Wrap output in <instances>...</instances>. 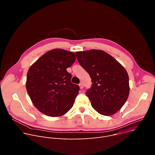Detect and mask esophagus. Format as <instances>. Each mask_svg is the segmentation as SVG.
Returning <instances> with one entry per match:
<instances>
[{"mask_svg":"<svg viewBox=\"0 0 155 155\" xmlns=\"http://www.w3.org/2000/svg\"><path fill=\"white\" fill-rule=\"evenodd\" d=\"M79 86H80V88L81 90H83V83H80L79 84Z\"/></svg>","mask_w":155,"mask_h":155,"instance_id":"obj_1","label":"esophagus"}]
</instances>
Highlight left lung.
<instances>
[{"mask_svg":"<svg viewBox=\"0 0 155 155\" xmlns=\"http://www.w3.org/2000/svg\"><path fill=\"white\" fill-rule=\"evenodd\" d=\"M79 64L89 74L92 87L86 94L99 114L111 116L124 105L129 94V76L114 58L100 50L75 52Z\"/></svg>","mask_w":155,"mask_h":155,"instance_id":"8db88e82","label":"left lung"}]
</instances>
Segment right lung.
Wrapping results in <instances>:
<instances>
[{"instance_id": "add662e5", "label": "right lung", "mask_w": 155, "mask_h": 155, "mask_svg": "<svg viewBox=\"0 0 155 155\" xmlns=\"http://www.w3.org/2000/svg\"><path fill=\"white\" fill-rule=\"evenodd\" d=\"M76 59L75 54L62 49L47 51L28 70L26 87L34 105L48 117L63 116L72 107L79 86L71 83L66 69Z\"/></svg>"}]
</instances>
